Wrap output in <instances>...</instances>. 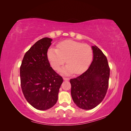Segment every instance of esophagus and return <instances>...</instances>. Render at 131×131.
<instances>
[{
  "label": "esophagus",
  "mask_w": 131,
  "mask_h": 131,
  "mask_svg": "<svg viewBox=\"0 0 131 131\" xmlns=\"http://www.w3.org/2000/svg\"><path fill=\"white\" fill-rule=\"evenodd\" d=\"M63 80H65V81H68V80H69V78L63 77Z\"/></svg>",
  "instance_id": "esophagus-1"
}]
</instances>
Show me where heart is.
<instances>
[{
    "label": "heart",
    "instance_id": "b5f03b06",
    "mask_svg": "<svg viewBox=\"0 0 131 131\" xmlns=\"http://www.w3.org/2000/svg\"><path fill=\"white\" fill-rule=\"evenodd\" d=\"M47 57L51 66L58 70L66 62L68 63L61 71L66 74H81L88 68L92 61L93 51L91 46L74 40L60 42L57 49L50 48L47 51Z\"/></svg>",
    "mask_w": 131,
    "mask_h": 131
}]
</instances>
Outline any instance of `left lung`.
<instances>
[{
	"mask_svg": "<svg viewBox=\"0 0 131 131\" xmlns=\"http://www.w3.org/2000/svg\"><path fill=\"white\" fill-rule=\"evenodd\" d=\"M93 61L85 72L71 79V95L74 103L92 109L103 100L108 88L110 68L106 56L96 45L92 46Z\"/></svg>",
	"mask_w": 131,
	"mask_h": 131,
	"instance_id": "obj_1",
	"label": "left lung"
}]
</instances>
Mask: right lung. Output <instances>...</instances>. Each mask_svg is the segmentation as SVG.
<instances>
[{
  "instance_id": "1",
  "label": "right lung",
  "mask_w": 131,
  "mask_h": 131,
  "mask_svg": "<svg viewBox=\"0 0 131 131\" xmlns=\"http://www.w3.org/2000/svg\"><path fill=\"white\" fill-rule=\"evenodd\" d=\"M52 39L43 38L25 53L20 67L21 88L27 102L34 108L45 110L58 100L63 78L50 67L47 52Z\"/></svg>"
}]
</instances>
